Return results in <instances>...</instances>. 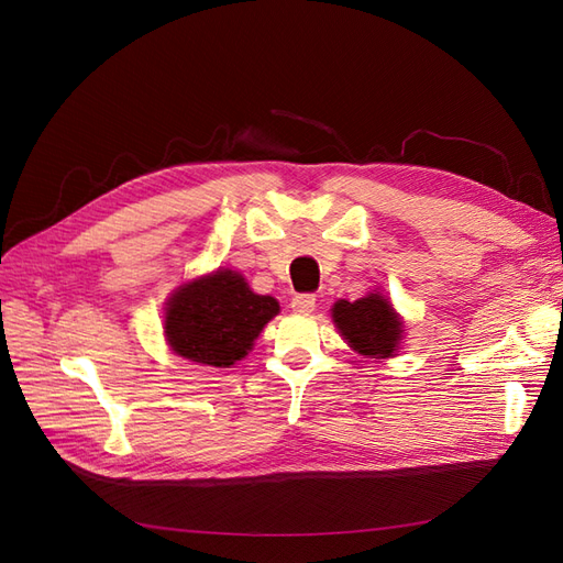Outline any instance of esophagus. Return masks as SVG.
<instances>
[{
    "instance_id": "esophagus-1",
    "label": "esophagus",
    "mask_w": 563,
    "mask_h": 563,
    "mask_svg": "<svg viewBox=\"0 0 563 563\" xmlns=\"http://www.w3.org/2000/svg\"><path fill=\"white\" fill-rule=\"evenodd\" d=\"M314 302H317V298H314L312 294H298V296H294V300H291V308H294V312H298V314H308V312L314 310Z\"/></svg>"
}]
</instances>
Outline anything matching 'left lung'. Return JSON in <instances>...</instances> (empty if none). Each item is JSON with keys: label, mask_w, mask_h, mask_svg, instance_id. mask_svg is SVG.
<instances>
[{"label": "left lung", "mask_w": 563, "mask_h": 563, "mask_svg": "<svg viewBox=\"0 0 563 563\" xmlns=\"http://www.w3.org/2000/svg\"><path fill=\"white\" fill-rule=\"evenodd\" d=\"M331 314L338 331L360 354L385 360L397 352L404 327L385 296L368 294L354 302L338 300Z\"/></svg>", "instance_id": "left-lung-1"}]
</instances>
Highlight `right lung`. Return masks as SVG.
Wrapping results in <instances>:
<instances>
[{
	"label": "right lung",
	"instance_id": "obj_1",
	"mask_svg": "<svg viewBox=\"0 0 563 563\" xmlns=\"http://www.w3.org/2000/svg\"><path fill=\"white\" fill-rule=\"evenodd\" d=\"M277 312L275 298L253 294L236 272L218 269L183 284L168 298L164 333L185 360L228 368L249 354L253 340Z\"/></svg>",
	"mask_w": 563,
	"mask_h": 563
}]
</instances>
